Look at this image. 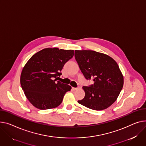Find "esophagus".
<instances>
[{
    "mask_svg": "<svg viewBox=\"0 0 146 146\" xmlns=\"http://www.w3.org/2000/svg\"><path fill=\"white\" fill-rule=\"evenodd\" d=\"M77 89H78V88H76V87H72V90H73V91L77 90Z\"/></svg>",
    "mask_w": 146,
    "mask_h": 146,
    "instance_id": "1",
    "label": "esophagus"
}]
</instances>
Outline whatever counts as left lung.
Here are the masks:
<instances>
[{"mask_svg":"<svg viewBox=\"0 0 146 146\" xmlns=\"http://www.w3.org/2000/svg\"><path fill=\"white\" fill-rule=\"evenodd\" d=\"M74 57L85 78L94 84L83 86V99L78 103L86 108L102 110L110 107L122 90L124 79L116 62L109 56L93 50H75Z\"/></svg>","mask_w":146,"mask_h":146,"instance_id":"1","label":"left lung"}]
</instances>
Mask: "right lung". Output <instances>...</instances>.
I'll return each instance as SVG.
<instances>
[{"label":"right lung","instance_id":"right-lung-1","mask_svg":"<svg viewBox=\"0 0 146 146\" xmlns=\"http://www.w3.org/2000/svg\"><path fill=\"white\" fill-rule=\"evenodd\" d=\"M73 55V50L46 48L26 63L21 75V84L27 99L35 108L50 109L62 103L65 93L72 87L57 80L64 64Z\"/></svg>","mask_w":146,"mask_h":146}]
</instances>
